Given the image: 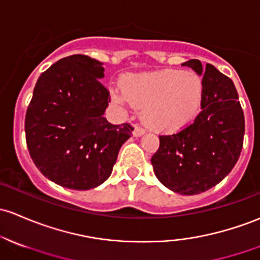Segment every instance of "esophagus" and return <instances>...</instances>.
Listing matches in <instances>:
<instances>
[{"label": "esophagus", "instance_id": "esophagus-1", "mask_svg": "<svg viewBox=\"0 0 260 260\" xmlns=\"http://www.w3.org/2000/svg\"><path fill=\"white\" fill-rule=\"evenodd\" d=\"M145 130L144 127H141V126H135V129H134V136H136V138H139V136H142L145 134Z\"/></svg>", "mask_w": 260, "mask_h": 260}]
</instances>
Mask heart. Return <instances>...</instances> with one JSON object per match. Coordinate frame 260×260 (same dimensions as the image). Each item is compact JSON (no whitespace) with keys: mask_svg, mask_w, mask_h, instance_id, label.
Listing matches in <instances>:
<instances>
[{"mask_svg":"<svg viewBox=\"0 0 260 260\" xmlns=\"http://www.w3.org/2000/svg\"><path fill=\"white\" fill-rule=\"evenodd\" d=\"M113 98L144 108L142 115L152 129L175 131L200 111L203 83L197 74L174 69L129 74L122 79V90H114Z\"/></svg>","mask_w":260,"mask_h":260,"instance_id":"obj_1","label":"heart"}]
</instances>
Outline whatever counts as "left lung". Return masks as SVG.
Masks as SVG:
<instances>
[{
    "mask_svg": "<svg viewBox=\"0 0 260 260\" xmlns=\"http://www.w3.org/2000/svg\"><path fill=\"white\" fill-rule=\"evenodd\" d=\"M203 79L201 113L191 125L160 136L151 157L156 177L180 194H198L219 183L238 161L244 138V114L233 82L212 64L182 63Z\"/></svg>",
    "mask_w": 260,
    "mask_h": 260,
    "instance_id": "left-lung-1",
    "label": "left lung"
}]
</instances>
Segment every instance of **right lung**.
I'll list each match as a JSON object with an SVG mask.
<instances>
[{
    "instance_id": "add662e5",
    "label": "right lung",
    "mask_w": 260,
    "mask_h": 260,
    "mask_svg": "<svg viewBox=\"0 0 260 260\" xmlns=\"http://www.w3.org/2000/svg\"><path fill=\"white\" fill-rule=\"evenodd\" d=\"M103 63L74 54L38 78L24 120L27 147L37 169L57 185L90 189L113 171L130 124L104 118L110 102Z\"/></svg>"
}]
</instances>
